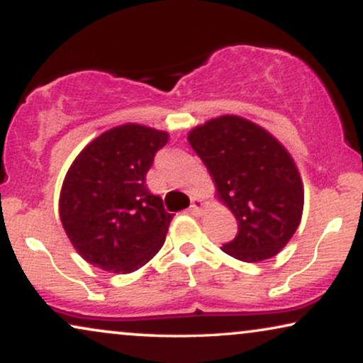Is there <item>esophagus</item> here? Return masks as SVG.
<instances>
[{
  "label": "esophagus",
  "instance_id": "esophagus-1",
  "mask_svg": "<svg viewBox=\"0 0 363 363\" xmlns=\"http://www.w3.org/2000/svg\"><path fill=\"white\" fill-rule=\"evenodd\" d=\"M206 206H208V203H206L205 200H203V198H193L191 206H190L191 215H195V216H201L203 213H205Z\"/></svg>",
  "mask_w": 363,
  "mask_h": 363
}]
</instances>
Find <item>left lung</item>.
I'll list each match as a JSON object with an SVG mask.
<instances>
[{"instance_id": "obj_1", "label": "left lung", "mask_w": 363, "mask_h": 363, "mask_svg": "<svg viewBox=\"0 0 363 363\" xmlns=\"http://www.w3.org/2000/svg\"><path fill=\"white\" fill-rule=\"evenodd\" d=\"M188 142L238 221L236 238L221 250L245 262L276 256L294 236L304 208V186L289 152L266 128L238 116L195 127Z\"/></svg>"}]
</instances>
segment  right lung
<instances>
[{"label": "right lung", "mask_w": 363, "mask_h": 363, "mask_svg": "<svg viewBox=\"0 0 363 363\" xmlns=\"http://www.w3.org/2000/svg\"><path fill=\"white\" fill-rule=\"evenodd\" d=\"M168 133L140 123L104 132L76 157L64 178L59 216L89 264L128 274L160 251L173 215L145 185Z\"/></svg>", "instance_id": "right-lung-1"}]
</instances>
